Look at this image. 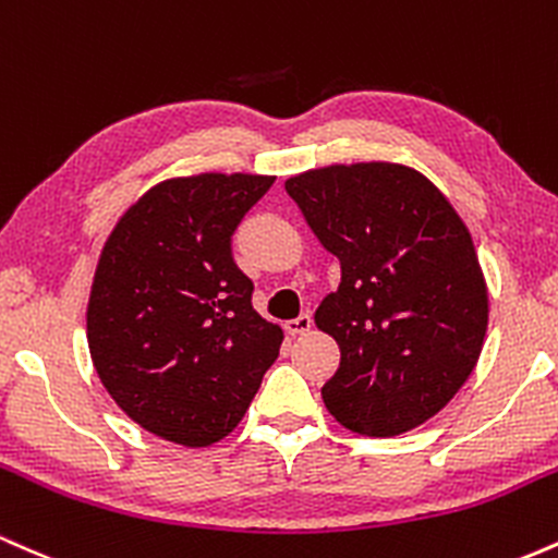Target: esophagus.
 Instances as JSON below:
<instances>
[{
  "label": "esophagus",
  "instance_id": "esophagus-1",
  "mask_svg": "<svg viewBox=\"0 0 558 558\" xmlns=\"http://www.w3.org/2000/svg\"><path fill=\"white\" fill-rule=\"evenodd\" d=\"M313 327V318L308 316V313H300L298 318H292V322L284 324V329L290 331V335H305Z\"/></svg>",
  "mask_w": 558,
  "mask_h": 558
}]
</instances>
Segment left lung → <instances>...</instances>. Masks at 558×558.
<instances>
[{
	"label": "left lung",
	"mask_w": 558,
	"mask_h": 558,
	"mask_svg": "<svg viewBox=\"0 0 558 558\" xmlns=\"http://www.w3.org/2000/svg\"><path fill=\"white\" fill-rule=\"evenodd\" d=\"M284 190L342 268L316 311L340 345L324 405L359 435L418 427L482 353L487 287L472 234L427 177L398 162L313 168Z\"/></svg>",
	"instance_id": "left-lung-1"
}]
</instances>
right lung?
I'll use <instances>...</instances> for the list:
<instances>
[{
  "label": "right lung",
  "mask_w": 558,
  "mask_h": 558,
  "mask_svg": "<svg viewBox=\"0 0 558 558\" xmlns=\"http://www.w3.org/2000/svg\"><path fill=\"white\" fill-rule=\"evenodd\" d=\"M274 177L160 181L99 255L86 340L105 390L162 440L205 448L242 422L284 331L253 308L231 234Z\"/></svg>",
  "instance_id": "obj_1"
}]
</instances>
